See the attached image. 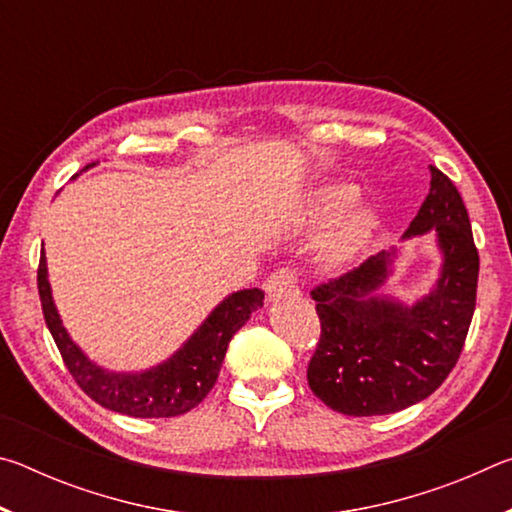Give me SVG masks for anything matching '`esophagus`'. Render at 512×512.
<instances>
[{"label": "esophagus", "mask_w": 512, "mask_h": 512, "mask_svg": "<svg viewBox=\"0 0 512 512\" xmlns=\"http://www.w3.org/2000/svg\"><path fill=\"white\" fill-rule=\"evenodd\" d=\"M268 300H280L284 296H291L293 291H298V273L293 268H280L273 275H268L264 284Z\"/></svg>", "instance_id": "1"}]
</instances>
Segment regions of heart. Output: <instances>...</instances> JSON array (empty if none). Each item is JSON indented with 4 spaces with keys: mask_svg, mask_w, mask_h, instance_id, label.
Wrapping results in <instances>:
<instances>
[{
    "mask_svg": "<svg viewBox=\"0 0 512 512\" xmlns=\"http://www.w3.org/2000/svg\"><path fill=\"white\" fill-rule=\"evenodd\" d=\"M357 187L350 183L325 185L307 198L305 223L311 230L332 223L323 244V257L329 264L350 259L370 239L375 230V212L368 205L354 203Z\"/></svg>",
    "mask_w": 512,
    "mask_h": 512,
    "instance_id": "b5f03b06",
    "label": "heart"
}]
</instances>
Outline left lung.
<instances>
[{"instance_id": "obj_1", "label": "left lung", "mask_w": 512, "mask_h": 512, "mask_svg": "<svg viewBox=\"0 0 512 512\" xmlns=\"http://www.w3.org/2000/svg\"><path fill=\"white\" fill-rule=\"evenodd\" d=\"M429 171V194L402 237L436 232L443 266L427 296L413 305L379 296L395 250L311 291L320 341L307 381L318 400L343 415L368 418L418 404L461 357L476 305L479 253L458 189L440 169Z\"/></svg>"}]
</instances>
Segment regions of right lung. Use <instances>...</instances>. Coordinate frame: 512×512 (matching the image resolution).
Instances as JSON below:
<instances>
[{
    "instance_id": "right-lung-1",
    "label": "right lung",
    "mask_w": 512,
    "mask_h": 512,
    "mask_svg": "<svg viewBox=\"0 0 512 512\" xmlns=\"http://www.w3.org/2000/svg\"><path fill=\"white\" fill-rule=\"evenodd\" d=\"M38 291L45 323L69 375L94 402L131 418H173L201 404L216 384L230 339L264 305L262 289L230 293L167 361L142 372H112L85 357L63 327L51 298L45 248L40 250Z\"/></svg>"
}]
</instances>
